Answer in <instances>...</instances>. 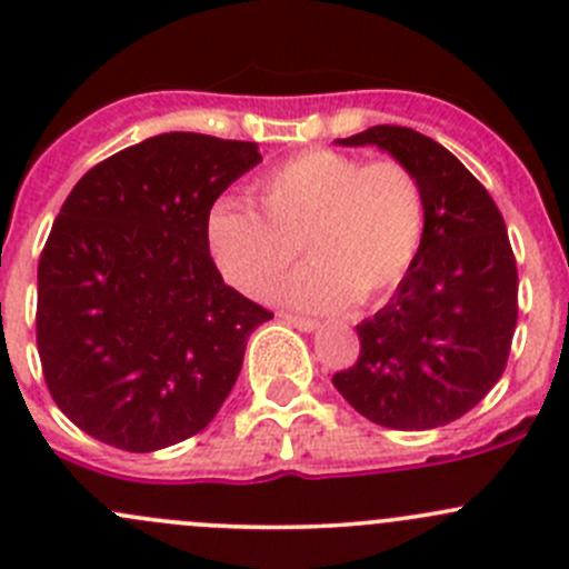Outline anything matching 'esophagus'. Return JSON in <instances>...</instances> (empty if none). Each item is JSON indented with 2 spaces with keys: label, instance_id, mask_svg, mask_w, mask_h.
Segmentation results:
<instances>
[{
  "label": "esophagus",
  "instance_id": "34e87169",
  "mask_svg": "<svg viewBox=\"0 0 569 569\" xmlns=\"http://www.w3.org/2000/svg\"><path fill=\"white\" fill-rule=\"evenodd\" d=\"M280 319H283L286 325H295L297 330H302V332L317 330V321L308 319V317H297V313H280Z\"/></svg>",
  "mask_w": 569,
  "mask_h": 569
}]
</instances>
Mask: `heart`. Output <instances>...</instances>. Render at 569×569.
Wrapping results in <instances>:
<instances>
[{"instance_id":"b5f03b06","label":"heart","mask_w":569,"mask_h":569,"mask_svg":"<svg viewBox=\"0 0 569 569\" xmlns=\"http://www.w3.org/2000/svg\"><path fill=\"white\" fill-rule=\"evenodd\" d=\"M256 194L261 214L222 200L209 217L211 256L244 295H272L306 248L313 263L291 280V302L371 306L405 280L421 250V183L396 159L366 164L313 148L267 170Z\"/></svg>"}]
</instances>
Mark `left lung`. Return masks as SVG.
I'll return each mask as SVG.
<instances>
[{
  "instance_id": "left-lung-1",
  "label": "left lung",
  "mask_w": 569,
  "mask_h": 569,
  "mask_svg": "<svg viewBox=\"0 0 569 569\" xmlns=\"http://www.w3.org/2000/svg\"><path fill=\"white\" fill-rule=\"evenodd\" d=\"M338 146H377L423 192V239L386 308L358 325L360 355L332 377L369 421L421 432L473 410L501 380L518 325V263L496 200L432 137L371 126Z\"/></svg>"
}]
</instances>
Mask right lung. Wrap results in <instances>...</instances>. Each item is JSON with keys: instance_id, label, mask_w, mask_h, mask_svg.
Returning <instances> with one entry per match:
<instances>
[{"instance_id": "obj_1", "label": "right lung", "mask_w": 569, "mask_h": 569, "mask_svg": "<svg viewBox=\"0 0 569 569\" xmlns=\"http://www.w3.org/2000/svg\"><path fill=\"white\" fill-rule=\"evenodd\" d=\"M261 162L256 142L170 131L79 178L38 263V355L51 399L123 451L211 423L272 313L222 280L214 200Z\"/></svg>"}]
</instances>
